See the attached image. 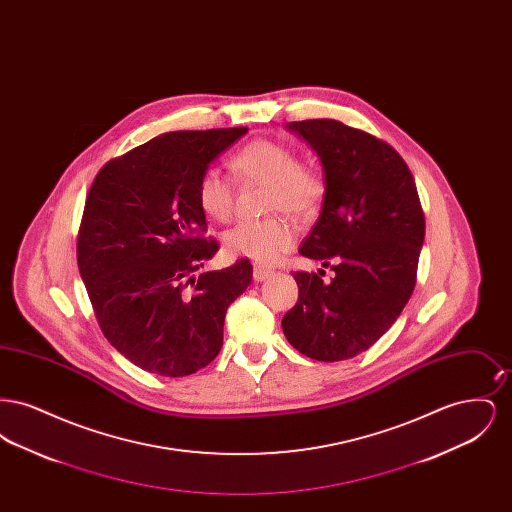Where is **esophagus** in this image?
<instances>
[{
    "mask_svg": "<svg viewBox=\"0 0 512 512\" xmlns=\"http://www.w3.org/2000/svg\"><path fill=\"white\" fill-rule=\"evenodd\" d=\"M272 268L267 267H255L253 268V278H255V282H263V280H267L268 276H272Z\"/></svg>",
    "mask_w": 512,
    "mask_h": 512,
    "instance_id": "1",
    "label": "esophagus"
}]
</instances>
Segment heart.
I'll list each match as a JSON object with an SVG mask.
<instances>
[{
	"label": "heart",
	"instance_id": "1",
	"mask_svg": "<svg viewBox=\"0 0 512 512\" xmlns=\"http://www.w3.org/2000/svg\"><path fill=\"white\" fill-rule=\"evenodd\" d=\"M232 169L244 182L267 184L265 209L286 211L295 217L315 213L326 192L324 172L315 161L295 159V151L278 140L259 138L245 144L234 157ZM236 190L224 172L211 167L197 186V201L209 219L226 222L234 213ZM295 244V230L282 217L242 220L224 234V247L234 257L272 263Z\"/></svg>",
	"mask_w": 512,
	"mask_h": 512
}]
</instances>
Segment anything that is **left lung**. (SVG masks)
Wrapping results in <instances>:
<instances>
[{
	"instance_id": "obj_1",
	"label": "left lung",
	"mask_w": 512,
	"mask_h": 512,
	"mask_svg": "<svg viewBox=\"0 0 512 512\" xmlns=\"http://www.w3.org/2000/svg\"><path fill=\"white\" fill-rule=\"evenodd\" d=\"M288 128L317 151L326 178L320 217L299 253L336 276L326 284L315 272H293L299 297L282 330L315 361H345L380 340L407 305L424 213L413 174L390 144L334 119Z\"/></svg>"
}]
</instances>
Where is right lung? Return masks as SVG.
Segmentation results:
<instances>
[{"label":"right lung","instance_id":"obj_1","mask_svg":"<svg viewBox=\"0 0 512 512\" xmlns=\"http://www.w3.org/2000/svg\"><path fill=\"white\" fill-rule=\"evenodd\" d=\"M247 132H167L111 159L86 197L76 259L99 328L147 372L180 378L209 365L222 347L230 303L253 267L199 272L219 244L207 240L197 201L203 172Z\"/></svg>","mask_w":512,"mask_h":512}]
</instances>
